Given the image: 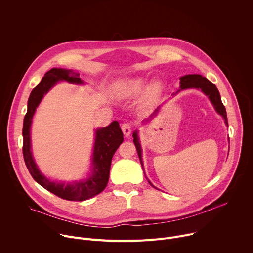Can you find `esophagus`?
<instances>
[{
  "label": "esophagus",
  "instance_id": "34e87169",
  "mask_svg": "<svg viewBox=\"0 0 253 253\" xmlns=\"http://www.w3.org/2000/svg\"><path fill=\"white\" fill-rule=\"evenodd\" d=\"M121 129H122V132L124 134V136L128 137L130 134H131V131H132V126L130 123H123L122 126H121Z\"/></svg>",
  "mask_w": 253,
  "mask_h": 253
}]
</instances>
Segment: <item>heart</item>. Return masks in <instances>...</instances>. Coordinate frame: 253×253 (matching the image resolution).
I'll return each instance as SVG.
<instances>
[{
    "label": "heart",
    "instance_id": "1",
    "mask_svg": "<svg viewBox=\"0 0 253 253\" xmlns=\"http://www.w3.org/2000/svg\"><path fill=\"white\" fill-rule=\"evenodd\" d=\"M149 78L145 76H136L125 79L120 84V91L124 97H136L145 91L149 84ZM161 84L158 81L152 82L144 94V101L149 102L160 92Z\"/></svg>",
    "mask_w": 253,
    "mask_h": 253
}]
</instances>
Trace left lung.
I'll list each match as a JSON object with an SVG mask.
<instances>
[{"mask_svg": "<svg viewBox=\"0 0 253 253\" xmlns=\"http://www.w3.org/2000/svg\"><path fill=\"white\" fill-rule=\"evenodd\" d=\"M190 88H195V89H200L205 95L208 96L209 100L211 101L212 105L214 106L215 110L218 112V114H220L224 120H225V124L228 125V121H227V117H226V110H225V107L224 105L222 104V101H221V97H220V94H219V91L218 89L216 88V86L211 83L207 78L205 77H202L201 75H197V74H191V75H185L183 77L180 78V89L177 91V93L179 91L181 90H185V89H190ZM159 107H157V109H155V111L151 114V118H153L154 116H156V114L158 113L159 111ZM133 141H134V144L136 146V149H137V153H138V156H139V159H140V162H141V165L143 167V161H142V150H141V145L139 143V139H138V134H137V131H135L133 133ZM143 171H144V168H143ZM145 174V173H144ZM148 182L151 186H153L151 184V182L148 180ZM154 188H156L155 186H153Z\"/></svg>", "mask_w": 253, "mask_h": 253, "instance_id": "1", "label": "left lung"}]
</instances>
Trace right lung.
<instances>
[{
  "instance_id": "obj_1",
  "label": "right lung",
  "mask_w": 253,
  "mask_h": 253,
  "mask_svg": "<svg viewBox=\"0 0 253 253\" xmlns=\"http://www.w3.org/2000/svg\"><path fill=\"white\" fill-rule=\"evenodd\" d=\"M79 73L66 69L53 68L48 71L41 82L36 86L28 100V110L23 124V155L26 166L34 178L42 187L60 198L70 201L87 200L100 192L107 186L109 180L111 161L114 153L123 142V133L117 121H113L105 128L97 129L93 151V169L90 177L84 181L73 183H59L49 180L36 165L31 152L30 130L36 108L38 107L44 95L58 82L67 81L73 84H83Z\"/></svg>"
}]
</instances>
